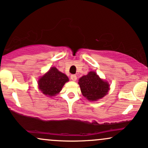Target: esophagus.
<instances>
[{"label":"esophagus","instance_id":"1","mask_svg":"<svg viewBox=\"0 0 148 148\" xmlns=\"http://www.w3.org/2000/svg\"><path fill=\"white\" fill-rule=\"evenodd\" d=\"M70 79H72L73 81H76V79H77V77H76V76L74 75V74H72V75H71L70 76Z\"/></svg>","mask_w":148,"mask_h":148}]
</instances>
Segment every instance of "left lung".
<instances>
[{
    "label": "left lung",
    "instance_id": "8db88e82",
    "mask_svg": "<svg viewBox=\"0 0 148 148\" xmlns=\"http://www.w3.org/2000/svg\"><path fill=\"white\" fill-rule=\"evenodd\" d=\"M79 84L83 95L90 101H97L104 97L109 90V84L103 81L95 72L80 78Z\"/></svg>",
    "mask_w": 148,
    "mask_h": 148
}]
</instances>
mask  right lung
Instances as JSON below:
<instances>
[{
	"label": "right lung",
	"instance_id": "1",
	"mask_svg": "<svg viewBox=\"0 0 148 148\" xmlns=\"http://www.w3.org/2000/svg\"><path fill=\"white\" fill-rule=\"evenodd\" d=\"M67 81L69 79L65 74L59 72L56 67H51L38 81L39 88L45 95L55 96Z\"/></svg>",
	"mask_w": 148,
	"mask_h": 148
}]
</instances>
